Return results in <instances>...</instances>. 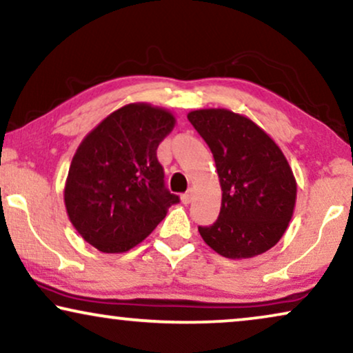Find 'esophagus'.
Returning a JSON list of instances; mask_svg holds the SVG:
<instances>
[{
    "mask_svg": "<svg viewBox=\"0 0 353 353\" xmlns=\"http://www.w3.org/2000/svg\"><path fill=\"white\" fill-rule=\"evenodd\" d=\"M192 199H194V190H190V191L185 192V194L181 196L183 204H191Z\"/></svg>",
    "mask_w": 353,
    "mask_h": 353,
    "instance_id": "34e87169",
    "label": "esophagus"
}]
</instances>
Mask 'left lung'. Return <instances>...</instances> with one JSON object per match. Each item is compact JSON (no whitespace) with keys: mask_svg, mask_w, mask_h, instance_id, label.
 Segmentation results:
<instances>
[{"mask_svg":"<svg viewBox=\"0 0 353 353\" xmlns=\"http://www.w3.org/2000/svg\"><path fill=\"white\" fill-rule=\"evenodd\" d=\"M188 120L209 144L221 186L220 215L199 226L204 243L226 259H252L286 233L297 183L276 143L245 115L197 109Z\"/></svg>","mask_w":353,"mask_h":353,"instance_id":"left-lung-1","label":"left lung"}]
</instances>
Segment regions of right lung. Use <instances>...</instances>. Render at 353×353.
Returning a JSON list of instances; mask_svg holds the SVG:
<instances>
[{
	"label": "right lung",
	"mask_w": 353,
	"mask_h": 353,
	"mask_svg": "<svg viewBox=\"0 0 353 353\" xmlns=\"http://www.w3.org/2000/svg\"><path fill=\"white\" fill-rule=\"evenodd\" d=\"M170 110L132 103L109 114L83 138L64 186L70 223L104 254L146 239L178 196L163 185L157 148L175 127Z\"/></svg>",
	"instance_id": "obj_1"
}]
</instances>
